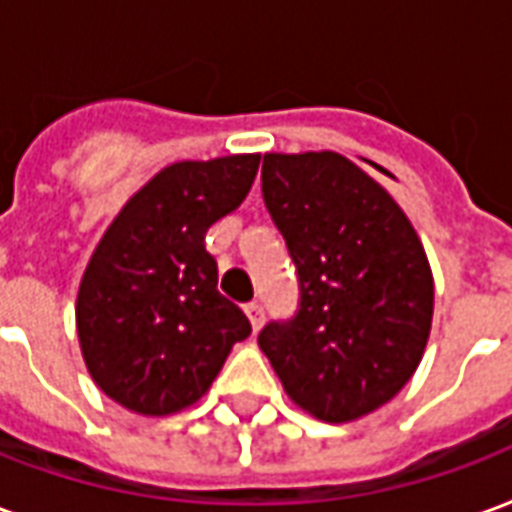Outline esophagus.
Listing matches in <instances>:
<instances>
[{
  "label": "esophagus",
  "mask_w": 512,
  "mask_h": 512,
  "mask_svg": "<svg viewBox=\"0 0 512 512\" xmlns=\"http://www.w3.org/2000/svg\"><path fill=\"white\" fill-rule=\"evenodd\" d=\"M245 313H248V319H251L253 330H259L261 324H264V308H261V302H248V305H245Z\"/></svg>",
  "instance_id": "esophagus-1"
}]
</instances>
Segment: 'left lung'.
Instances as JSON below:
<instances>
[{"instance_id": "obj_1", "label": "left lung", "mask_w": 512, "mask_h": 512, "mask_svg": "<svg viewBox=\"0 0 512 512\" xmlns=\"http://www.w3.org/2000/svg\"><path fill=\"white\" fill-rule=\"evenodd\" d=\"M261 196L297 267L292 319L259 333L294 404L349 423L387 404L423 357L434 278L404 210L338 152L264 155Z\"/></svg>"}]
</instances>
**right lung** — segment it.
<instances>
[{
	"label": "right lung",
	"instance_id": "1",
	"mask_svg": "<svg viewBox=\"0 0 512 512\" xmlns=\"http://www.w3.org/2000/svg\"><path fill=\"white\" fill-rule=\"evenodd\" d=\"M259 155L185 160L149 179L92 253L76 302L89 374L117 404L171 414L196 404L251 322L218 292L204 237L240 207Z\"/></svg>",
	"mask_w": 512,
	"mask_h": 512
}]
</instances>
